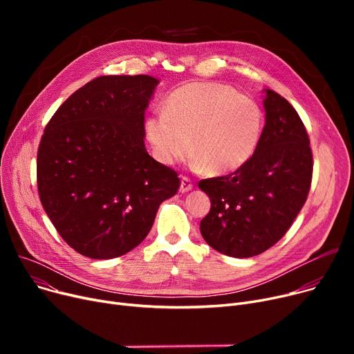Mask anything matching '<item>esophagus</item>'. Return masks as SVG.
I'll return each mask as SVG.
<instances>
[{"mask_svg":"<svg viewBox=\"0 0 354 354\" xmlns=\"http://www.w3.org/2000/svg\"><path fill=\"white\" fill-rule=\"evenodd\" d=\"M192 187H194V183H192L191 178H188V176H182V178H180V188H179V191H180L182 194L191 191Z\"/></svg>","mask_w":354,"mask_h":354,"instance_id":"1","label":"esophagus"}]
</instances>
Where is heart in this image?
Segmentation results:
<instances>
[{"label":"heart","instance_id":"1","mask_svg":"<svg viewBox=\"0 0 354 354\" xmlns=\"http://www.w3.org/2000/svg\"><path fill=\"white\" fill-rule=\"evenodd\" d=\"M264 127L263 109L250 96L222 83L191 82L175 88L165 111L146 120L155 156L174 163L195 155L212 175L232 172L254 155Z\"/></svg>","mask_w":354,"mask_h":354}]
</instances>
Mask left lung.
I'll use <instances>...</instances> for the list:
<instances>
[{"label": "left lung", "instance_id": "obj_1", "mask_svg": "<svg viewBox=\"0 0 354 354\" xmlns=\"http://www.w3.org/2000/svg\"><path fill=\"white\" fill-rule=\"evenodd\" d=\"M266 126L254 155L230 175L199 180L211 199L201 234L221 254L250 258L280 241L307 201L313 153L295 109L274 90L264 97Z\"/></svg>", "mask_w": 354, "mask_h": 354}]
</instances>
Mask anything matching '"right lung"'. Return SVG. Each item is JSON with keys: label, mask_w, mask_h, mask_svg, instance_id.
Segmentation results:
<instances>
[{"label": "right lung", "mask_w": 354, "mask_h": 354, "mask_svg": "<svg viewBox=\"0 0 354 354\" xmlns=\"http://www.w3.org/2000/svg\"><path fill=\"white\" fill-rule=\"evenodd\" d=\"M159 80L102 76L57 109L37 153L40 201L79 254L110 259L138 247L178 174L146 152L145 110Z\"/></svg>", "instance_id": "obj_1"}]
</instances>
